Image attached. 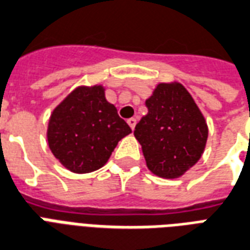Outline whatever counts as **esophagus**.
Masks as SVG:
<instances>
[{"instance_id":"obj_1","label":"esophagus","mask_w":250,"mask_h":250,"mask_svg":"<svg viewBox=\"0 0 250 250\" xmlns=\"http://www.w3.org/2000/svg\"><path fill=\"white\" fill-rule=\"evenodd\" d=\"M127 124H129V126L132 127V130H134V127H136V124H137V118L132 117L127 120Z\"/></svg>"}]
</instances>
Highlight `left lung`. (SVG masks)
<instances>
[{
	"mask_svg": "<svg viewBox=\"0 0 250 250\" xmlns=\"http://www.w3.org/2000/svg\"><path fill=\"white\" fill-rule=\"evenodd\" d=\"M147 114L136 125L146 165L161 178H178L198 162L206 147L207 123L179 83H161L146 100Z\"/></svg>",
	"mask_w": 250,
	"mask_h": 250,
	"instance_id": "left-lung-1",
	"label": "left lung"
}]
</instances>
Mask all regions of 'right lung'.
Here are the masks:
<instances>
[{"mask_svg": "<svg viewBox=\"0 0 250 250\" xmlns=\"http://www.w3.org/2000/svg\"><path fill=\"white\" fill-rule=\"evenodd\" d=\"M132 129L105 99L104 88L79 87L56 106L47 140L59 162L76 174L104 166L118 141Z\"/></svg>", "mask_w": 250, "mask_h": 250, "instance_id": "right-lung-1", "label": "right lung"}]
</instances>
